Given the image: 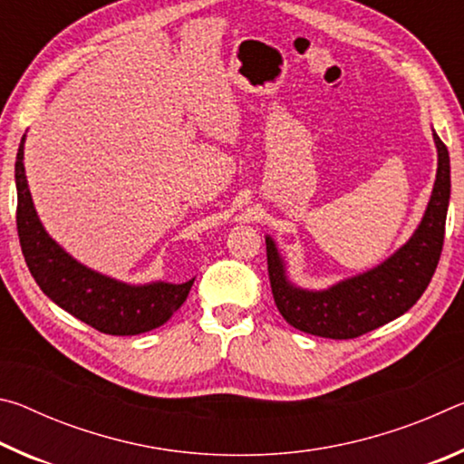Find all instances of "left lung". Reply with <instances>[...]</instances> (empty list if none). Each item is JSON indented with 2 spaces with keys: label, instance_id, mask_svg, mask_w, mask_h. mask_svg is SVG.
Here are the masks:
<instances>
[{
  "label": "left lung",
  "instance_id": "1",
  "mask_svg": "<svg viewBox=\"0 0 464 464\" xmlns=\"http://www.w3.org/2000/svg\"><path fill=\"white\" fill-rule=\"evenodd\" d=\"M434 140L438 174L426 215L413 237L379 268L343 280L324 293H309L290 285L274 241L266 239L272 296L290 325L311 335L352 340L397 319L418 303L438 268L450 198L449 149L436 132Z\"/></svg>",
  "mask_w": 464,
  "mask_h": 464
}]
</instances>
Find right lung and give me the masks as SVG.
<instances>
[{
	"label": "right lung",
	"instance_id": "right-lung-1",
	"mask_svg": "<svg viewBox=\"0 0 464 464\" xmlns=\"http://www.w3.org/2000/svg\"><path fill=\"white\" fill-rule=\"evenodd\" d=\"M22 160L24 143H20L15 157V225L26 266L43 293L61 309L108 335H137L166 324L184 304L194 278L184 285L157 282L129 286L77 264L44 233L38 221Z\"/></svg>",
	"mask_w": 464,
	"mask_h": 464
}]
</instances>
